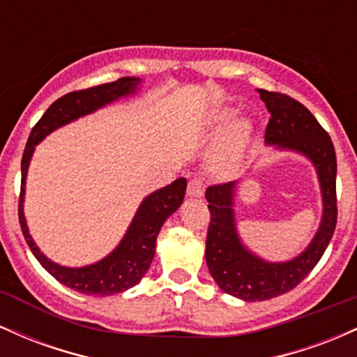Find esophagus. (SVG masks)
<instances>
[{
	"label": "esophagus",
	"instance_id": "obj_1",
	"mask_svg": "<svg viewBox=\"0 0 357 357\" xmlns=\"http://www.w3.org/2000/svg\"><path fill=\"white\" fill-rule=\"evenodd\" d=\"M204 192V181L202 178H192L188 183V196L190 198H202Z\"/></svg>",
	"mask_w": 357,
	"mask_h": 357
}]
</instances>
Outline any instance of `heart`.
I'll return each mask as SVG.
<instances>
[{"instance_id":"obj_1","label":"heart","mask_w":357,"mask_h":357,"mask_svg":"<svg viewBox=\"0 0 357 357\" xmlns=\"http://www.w3.org/2000/svg\"><path fill=\"white\" fill-rule=\"evenodd\" d=\"M233 119L235 110L225 107L213 112L208 122L213 134L225 132L211 154L213 166L223 174H230L240 166L252 136V126L247 121H236L231 125Z\"/></svg>"}]
</instances>
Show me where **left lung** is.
<instances>
[{
    "label": "left lung",
    "instance_id": "left-lung-1",
    "mask_svg": "<svg viewBox=\"0 0 357 357\" xmlns=\"http://www.w3.org/2000/svg\"><path fill=\"white\" fill-rule=\"evenodd\" d=\"M258 93L272 116L265 142L275 149L302 154L314 165L321 186L322 218L304 252L292 260L268 261L245 247L236 230L235 191L238 181L208 188L204 192L211 213L204 252L208 270L223 292L247 302L268 301L301 284L321 260L337 223V161L329 134L310 110L292 97L264 89Z\"/></svg>",
    "mask_w": 357,
    "mask_h": 357
}]
</instances>
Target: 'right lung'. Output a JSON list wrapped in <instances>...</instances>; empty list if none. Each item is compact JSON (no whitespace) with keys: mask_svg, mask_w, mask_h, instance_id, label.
I'll return each instance as SVG.
<instances>
[{"mask_svg":"<svg viewBox=\"0 0 357 357\" xmlns=\"http://www.w3.org/2000/svg\"><path fill=\"white\" fill-rule=\"evenodd\" d=\"M139 84H141V79H136V77H122L110 84L77 90V92L60 97L36 122L30 137H28L26 147H24L22 159V195H20L18 204V218L24 240L36 260L52 277H55L60 284L70 287L85 296H112V294L124 292L141 282V278L146 275L153 264L155 238L161 231V227L181 206L184 192H186V179H176L167 186L146 196L130 221L124 238L107 257L92 265H85V267H63L40 252V248L31 238L30 230H28L26 218L23 213L28 166H30L36 144H40L48 134H52L61 126L70 124L79 117L89 116L97 109L112 104L121 97L132 96L136 93Z\"/></svg>","mask_w":357,"mask_h":357,"instance_id":"add662e5","label":"right lung"}]
</instances>
